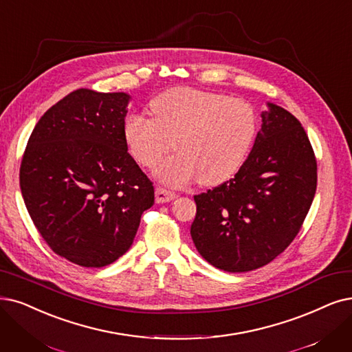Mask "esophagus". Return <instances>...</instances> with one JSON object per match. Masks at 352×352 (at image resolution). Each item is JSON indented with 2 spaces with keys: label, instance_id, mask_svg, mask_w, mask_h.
Returning a JSON list of instances; mask_svg holds the SVG:
<instances>
[{
  "label": "esophagus",
  "instance_id": "34e87169",
  "mask_svg": "<svg viewBox=\"0 0 352 352\" xmlns=\"http://www.w3.org/2000/svg\"><path fill=\"white\" fill-rule=\"evenodd\" d=\"M176 198V193L168 190V189H164V188H156V202L157 204H164V202H170Z\"/></svg>",
  "mask_w": 352,
  "mask_h": 352
}]
</instances>
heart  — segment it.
<instances>
[{"label":"heart","instance_id":"1","mask_svg":"<svg viewBox=\"0 0 352 352\" xmlns=\"http://www.w3.org/2000/svg\"><path fill=\"white\" fill-rule=\"evenodd\" d=\"M151 120L130 116L124 140L133 159L154 168L175 144L177 153L159 167V177L175 186L198 177L212 186L232 177L254 144L256 108L243 98L177 87L150 102Z\"/></svg>","mask_w":352,"mask_h":352}]
</instances>
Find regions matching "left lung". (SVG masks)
Segmentation results:
<instances>
[{
    "instance_id": "1",
    "label": "left lung",
    "mask_w": 352,
    "mask_h": 352,
    "mask_svg": "<svg viewBox=\"0 0 352 352\" xmlns=\"http://www.w3.org/2000/svg\"><path fill=\"white\" fill-rule=\"evenodd\" d=\"M254 147L235 176L195 195L192 240L201 256L230 273L274 260L299 234L318 184V164L296 117L269 104Z\"/></svg>"
}]
</instances>
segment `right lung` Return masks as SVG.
<instances>
[{"instance_id": "add662e5", "label": "right lung", "mask_w": 352, "mask_h": 352, "mask_svg": "<svg viewBox=\"0 0 352 352\" xmlns=\"http://www.w3.org/2000/svg\"><path fill=\"white\" fill-rule=\"evenodd\" d=\"M129 100L124 92H70L38 120L21 159V195L37 231L82 267L120 258L154 204L153 182L124 140Z\"/></svg>"}]
</instances>
